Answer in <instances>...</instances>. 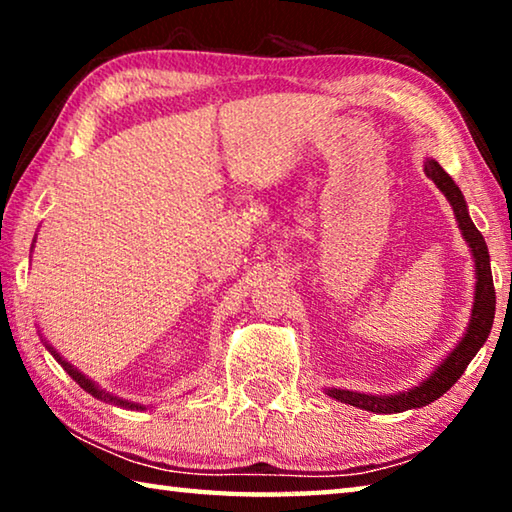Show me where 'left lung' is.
Returning a JSON list of instances; mask_svg holds the SVG:
<instances>
[{"label": "left lung", "mask_w": 512, "mask_h": 512, "mask_svg": "<svg viewBox=\"0 0 512 512\" xmlns=\"http://www.w3.org/2000/svg\"><path fill=\"white\" fill-rule=\"evenodd\" d=\"M424 173L436 183V187L447 196L449 205L454 207L458 228L463 232V239L467 246L472 248L474 266H476V291H474V307H472V320L467 325V332L456 345L454 352L440 363V366L431 372V377L422 381L420 386H413L411 391L397 393V395H366V393H354L343 391V388H327V395L334 397L343 404L357 406L363 411L372 413H402L409 409H420L427 406L433 400H438L440 395H445L452 388L465 368L470 366L474 354L481 350V345L488 339L492 320H495V284H492V271H490V255L485 239L476 225L472 223L470 214H467L465 198L461 189L452 180V176L440 167L436 160L424 162Z\"/></svg>", "instance_id": "8db88e82"}]
</instances>
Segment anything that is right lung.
I'll return each mask as SVG.
<instances>
[{
    "instance_id": "obj_1",
    "label": "right lung",
    "mask_w": 512,
    "mask_h": 512,
    "mask_svg": "<svg viewBox=\"0 0 512 512\" xmlns=\"http://www.w3.org/2000/svg\"><path fill=\"white\" fill-rule=\"evenodd\" d=\"M45 345H47V343H45ZM47 348H49V345H47ZM49 352L54 354V357H56V361L60 363V366H63V368L67 370V375L72 377V379L76 381V384H79V386L83 388L85 393H90V395L97 397V400H103V402H115V404H121V406H126V409H146V406H142V404H133V402L119 400L117 395H110V393H106V391H101V388H99L97 384H94L92 379H88L85 375H81V372L76 370V368L72 366V363H67L63 357H60V354H58L54 348H49Z\"/></svg>"
}]
</instances>
